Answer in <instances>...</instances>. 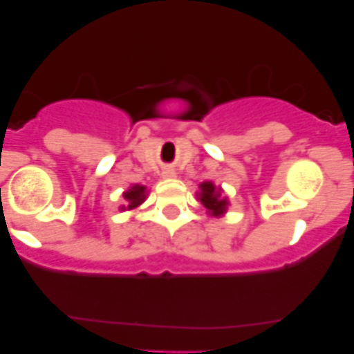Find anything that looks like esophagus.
<instances>
[{"instance_id":"1","label":"esophagus","mask_w":354,"mask_h":354,"mask_svg":"<svg viewBox=\"0 0 354 354\" xmlns=\"http://www.w3.org/2000/svg\"><path fill=\"white\" fill-rule=\"evenodd\" d=\"M164 176H167V178L174 176V173H173V171H164Z\"/></svg>"}]
</instances>
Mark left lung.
Wrapping results in <instances>:
<instances>
[{
  "instance_id": "1",
  "label": "left lung",
  "mask_w": 354,
  "mask_h": 354,
  "mask_svg": "<svg viewBox=\"0 0 354 354\" xmlns=\"http://www.w3.org/2000/svg\"><path fill=\"white\" fill-rule=\"evenodd\" d=\"M197 197L210 216L221 217L223 214H226L227 205H230L227 198L223 197V190L219 187H216L212 181H203V183H200V192L197 194Z\"/></svg>"
}]
</instances>
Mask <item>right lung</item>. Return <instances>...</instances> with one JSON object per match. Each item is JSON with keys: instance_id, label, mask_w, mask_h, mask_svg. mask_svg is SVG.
I'll use <instances>...</instances> for the list:
<instances>
[{"instance_id": "obj_1", "label": "right lung", "mask_w": 354, "mask_h": 354, "mask_svg": "<svg viewBox=\"0 0 354 354\" xmlns=\"http://www.w3.org/2000/svg\"><path fill=\"white\" fill-rule=\"evenodd\" d=\"M124 205H121V210H131L135 207L140 205L145 198H147V190L142 185H131L127 192L123 194Z\"/></svg>"}]
</instances>
